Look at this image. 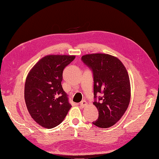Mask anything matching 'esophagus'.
Here are the masks:
<instances>
[{"label": "esophagus", "instance_id": "obj_1", "mask_svg": "<svg viewBox=\"0 0 159 159\" xmlns=\"http://www.w3.org/2000/svg\"><path fill=\"white\" fill-rule=\"evenodd\" d=\"M80 105L81 107H84L85 106H86V105H88V103H87V102H85V101H82V102L80 103Z\"/></svg>", "mask_w": 159, "mask_h": 159}]
</instances>
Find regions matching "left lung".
<instances>
[{
    "instance_id": "obj_1",
    "label": "left lung",
    "mask_w": 159,
    "mask_h": 159,
    "mask_svg": "<svg viewBox=\"0 0 159 159\" xmlns=\"http://www.w3.org/2000/svg\"><path fill=\"white\" fill-rule=\"evenodd\" d=\"M84 63L93 75L94 98L102 94L93 105L99 111L98 120L92 123L101 128L113 126L122 117L131 99V85L125 67L117 57L106 54H86Z\"/></svg>"
}]
</instances>
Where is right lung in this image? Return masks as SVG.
Listing matches in <instances>:
<instances>
[{"instance_id":"obj_1","label":"right lung","mask_w":159,"mask_h":159,"mask_svg":"<svg viewBox=\"0 0 159 159\" xmlns=\"http://www.w3.org/2000/svg\"><path fill=\"white\" fill-rule=\"evenodd\" d=\"M75 56L48 55L28 73L25 99L30 116L40 126L52 129L64 121L71 105L61 86L62 74Z\"/></svg>"}]
</instances>
